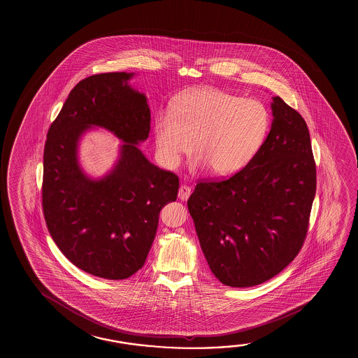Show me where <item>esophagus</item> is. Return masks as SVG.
Listing matches in <instances>:
<instances>
[{"instance_id": "obj_1", "label": "esophagus", "mask_w": 358, "mask_h": 358, "mask_svg": "<svg viewBox=\"0 0 358 358\" xmlns=\"http://www.w3.org/2000/svg\"><path fill=\"white\" fill-rule=\"evenodd\" d=\"M189 194H191V188L186 186V185H182L180 189H178V199H182V201H187Z\"/></svg>"}]
</instances>
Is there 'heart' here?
<instances>
[{"label":"heart","mask_w":358,"mask_h":358,"mask_svg":"<svg viewBox=\"0 0 358 358\" xmlns=\"http://www.w3.org/2000/svg\"><path fill=\"white\" fill-rule=\"evenodd\" d=\"M270 129V113L255 99H240L213 87L182 94L171 111L157 113L155 142L166 166L175 169L194 142L196 166L232 175L252 161Z\"/></svg>","instance_id":"1"}]
</instances>
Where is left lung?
Here are the masks:
<instances>
[{"instance_id":"8db88e82","label":"left lung","mask_w":358,"mask_h":358,"mask_svg":"<svg viewBox=\"0 0 358 358\" xmlns=\"http://www.w3.org/2000/svg\"><path fill=\"white\" fill-rule=\"evenodd\" d=\"M272 124L257 155L222 181L199 182L187 201L212 273L251 287L280 273L303 245L316 194L310 132L299 112L272 97Z\"/></svg>"}]
</instances>
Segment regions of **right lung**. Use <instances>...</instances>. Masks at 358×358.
Here are the masks:
<instances>
[{
	"label": "right lung",
	"instance_id": "add662e5",
	"mask_svg": "<svg viewBox=\"0 0 358 358\" xmlns=\"http://www.w3.org/2000/svg\"><path fill=\"white\" fill-rule=\"evenodd\" d=\"M134 72H111L77 83L48 129L42 206L48 231L67 259L90 275L124 280L146 262L159 211L176 201L178 177L151 164L138 148L150 134L146 94L131 87ZM103 128L122 141L106 176L88 177L79 142Z\"/></svg>",
	"mask_w": 358,
	"mask_h": 358
}]
</instances>
